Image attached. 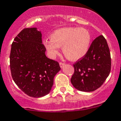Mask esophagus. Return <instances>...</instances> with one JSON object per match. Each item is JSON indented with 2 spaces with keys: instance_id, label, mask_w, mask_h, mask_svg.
<instances>
[{
  "instance_id": "obj_1",
  "label": "esophagus",
  "mask_w": 121,
  "mask_h": 121,
  "mask_svg": "<svg viewBox=\"0 0 121 121\" xmlns=\"http://www.w3.org/2000/svg\"><path fill=\"white\" fill-rule=\"evenodd\" d=\"M65 65V63H64L63 62H60V66L61 68H63V66Z\"/></svg>"
}]
</instances>
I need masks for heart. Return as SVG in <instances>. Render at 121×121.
Returning <instances> with one entry per match:
<instances>
[{"mask_svg":"<svg viewBox=\"0 0 121 121\" xmlns=\"http://www.w3.org/2000/svg\"><path fill=\"white\" fill-rule=\"evenodd\" d=\"M51 40L43 43L49 53L54 56L62 47L64 55L69 60L76 61L86 55L91 43V35L87 29L67 27L58 29L50 35Z\"/></svg>","mask_w":121,"mask_h":121,"instance_id":"b5f03b06","label":"heart"}]
</instances>
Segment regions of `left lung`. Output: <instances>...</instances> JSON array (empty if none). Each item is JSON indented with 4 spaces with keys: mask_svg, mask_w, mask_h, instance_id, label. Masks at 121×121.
<instances>
[{
    "mask_svg": "<svg viewBox=\"0 0 121 121\" xmlns=\"http://www.w3.org/2000/svg\"><path fill=\"white\" fill-rule=\"evenodd\" d=\"M73 86L84 92L95 91L103 85L111 68V58L106 40L100 35L93 40L84 57L73 64Z\"/></svg>",
    "mask_w": 121,
    "mask_h": 121,
    "instance_id": "8db88e82",
    "label": "left lung"
}]
</instances>
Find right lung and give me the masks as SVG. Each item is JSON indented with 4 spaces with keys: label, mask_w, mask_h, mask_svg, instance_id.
Masks as SVG:
<instances>
[{
    "label": "right lung",
    "mask_w": 121,
    "mask_h": 121,
    "mask_svg": "<svg viewBox=\"0 0 121 121\" xmlns=\"http://www.w3.org/2000/svg\"><path fill=\"white\" fill-rule=\"evenodd\" d=\"M42 33L36 28H24L12 42L10 54L12 77L22 91L30 97L48 95L61 68L47 58Z\"/></svg>",
    "instance_id": "right-lung-1"
}]
</instances>
